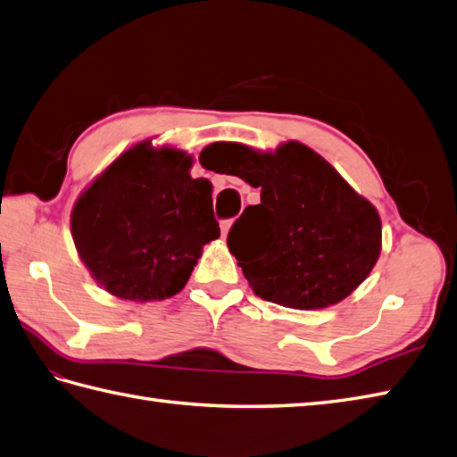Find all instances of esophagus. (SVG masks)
Here are the masks:
<instances>
[{"mask_svg":"<svg viewBox=\"0 0 457 457\" xmlns=\"http://www.w3.org/2000/svg\"><path fill=\"white\" fill-rule=\"evenodd\" d=\"M231 223H234V221H231V220H223V221L220 223V228H221V236H223V237H228V234H229V228H231Z\"/></svg>","mask_w":457,"mask_h":457,"instance_id":"esophagus-1","label":"esophagus"}]
</instances>
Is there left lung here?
Instances as JSON below:
<instances>
[{"label": "left lung", "instance_id": "1", "mask_svg": "<svg viewBox=\"0 0 457 457\" xmlns=\"http://www.w3.org/2000/svg\"><path fill=\"white\" fill-rule=\"evenodd\" d=\"M231 147L239 151L234 177L261 190V204L247 206L228 236L249 287L296 310L342 303L381 255L377 208L303 143L275 153Z\"/></svg>", "mask_w": 457, "mask_h": 457}]
</instances>
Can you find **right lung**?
Segmentation results:
<instances>
[{
	"instance_id": "1",
	"label": "right lung",
	"mask_w": 457,
	"mask_h": 457,
	"mask_svg": "<svg viewBox=\"0 0 457 457\" xmlns=\"http://www.w3.org/2000/svg\"><path fill=\"white\" fill-rule=\"evenodd\" d=\"M192 162L187 151L141 141L76 200V251L110 295L135 303L174 296L188 283L204 245L220 237L212 184L190 177Z\"/></svg>"
}]
</instances>
